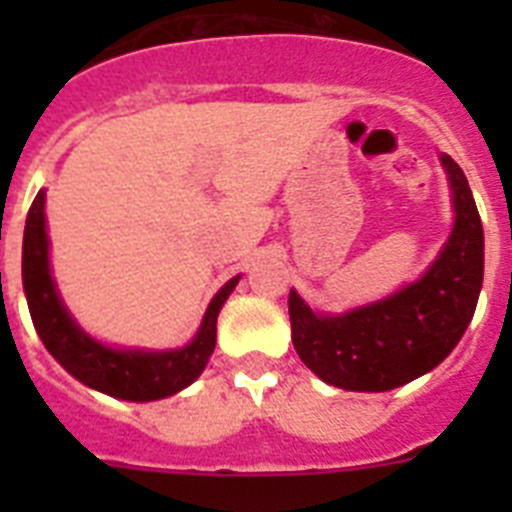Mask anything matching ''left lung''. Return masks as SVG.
Masks as SVG:
<instances>
[{"mask_svg":"<svg viewBox=\"0 0 512 512\" xmlns=\"http://www.w3.org/2000/svg\"><path fill=\"white\" fill-rule=\"evenodd\" d=\"M454 189L456 223L425 277L397 295L320 318L289 292L292 343L307 369L351 392H384L431 372L464 336L482 289L485 235L467 176L441 156Z\"/></svg>","mask_w":512,"mask_h":512,"instance_id":"8db88e82","label":"left lung"}]
</instances>
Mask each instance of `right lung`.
<instances>
[{"instance_id":"obj_1","label":"right lung","mask_w":512,"mask_h":512,"mask_svg":"<svg viewBox=\"0 0 512 512\" xmlns=\"http://www.w3.org/2000/svg\"><path fill=\"white\" fill-rule=\"evenodd\" d=\"M43 207L45 192L40 189L27 212L25 241H22V284H25L30 318L53 359L79 382L89 384L104 395L133 402L176 395L200 377L215 351L217 312L238 284V277L230 279L217 292L215 300L207 307L200 333L189 346L176 348V351H115L89 338L58 300L56 284L48 269Z\"/></svg>"}]
</instances>
